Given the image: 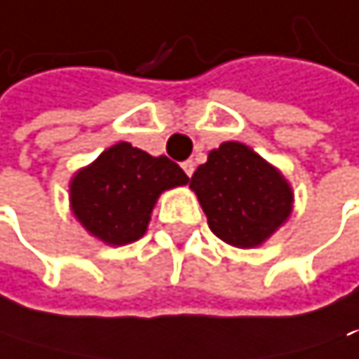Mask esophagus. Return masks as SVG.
Listing matches in <instances>:
<instances>
[{"instance_id":"esophagus-1","label":"esophagus","mask_w":359,"mask_h":359,"mask_svg":"<svg viewBox=\"0 0 359 359\" xmlns=\"http://www.w3.org/2000/svg\"><path fill=\"white\" fill-rule=\"evenodd\" d=\"M182 169H184V173L190 177V175L195 173V162H193V160H186V162H182Z\"/></svg>"}]
</instances>
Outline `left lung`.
Segmentation results:
<instances>
[{"label":"left lung","instance_id":"1","mask_svg":"<svg viewBox=\"0 0 359 359\" xmlns=\"http://www.w3.org/2000/svg\"><path fill=\"white\" fill-rule=\"evenodd\" d=\"M215 236L238 249L264 245L290 215L294 193L284 173L249 144L227 140L190 177Z\"/></svg>","mask_w":359,"mask_h":359}]
</instances>
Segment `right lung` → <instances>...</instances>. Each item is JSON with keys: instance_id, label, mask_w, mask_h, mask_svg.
<instances>
[{"instance_id": "add662e5", "label": "right lung", "mask_w": 359, "mask_h": 359, "mask_svg": "<svg viewBox=\"0 0 359 359\" xmlns=\"http://www.w3.org/2000/svg\"><path fill=\"white\" fill-rule=\"evenodd\" d=\"M186 184L188 175L166 156L116 142L73 173L69 208L93 238L123 247L144 236L164 190Z\"/></svg>"}]
</instances>
